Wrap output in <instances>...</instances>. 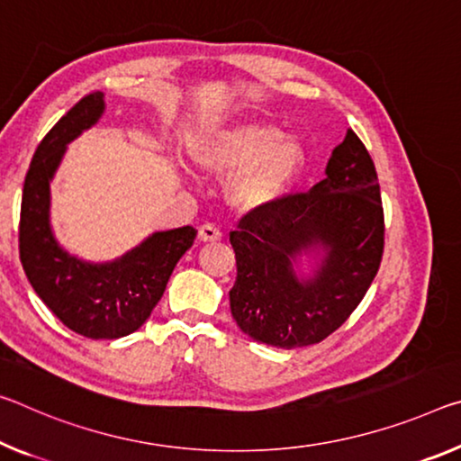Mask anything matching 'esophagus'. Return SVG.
<instances>
[{"instance_id":"obj_1","label":"esophagus","mask_w":461,"mask_h":461,"mask_svg":"<svg viewBox=\"0 0 461 461\" xmlns=\"http://www.w3.org/2000/svg\"><path fill=\"white\" fill-rule=\"evenodd\" d=\"M199 240L201 242H217L221 240V230L215 228L213 223H204L199 228Z\"/></svg>"}]
</instances>
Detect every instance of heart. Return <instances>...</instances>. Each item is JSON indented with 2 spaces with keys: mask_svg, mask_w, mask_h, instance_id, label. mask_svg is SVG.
<instances>
[{
  "mask_svg": "<svg viewBox=\"0 0 461 461\" xmlns=\"http://www.w3.org/2000/svg\"><path fill=\"white\" fill-rule=\"evenodd\" d=\"M194 166L211 176H230L228 196L242 211L279 203L302 176L303 143L265 121H238L203 131L188 148Z\"/></svg>",
  "mask_w": 461,
  "mask_h": 461,
  "instance_id": "obj_1",
  "label": "heart"
}]
</instances>
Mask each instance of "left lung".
Returning <instances> with one entry per match:
<instances>
[{
    "label": "left lung",
    "mask_w": 461,
    "mask_h": 461,
    "mask_svg": "<svg viewBox=\"0 0 461 461\" xmlns=\"http://www.w3.org/2000/svg\"><path fill=\"white\" fill-rule=\"evenodd\" d=\"M238 276L231 316L250 339L279 348L316 345L361 303L384 254L377 172L353 131L310 193L250 211L230 233ZM313 262L297 276L298 258Z\"/></svg>",
    "instance_id": "obj_1"
}]
</instances>
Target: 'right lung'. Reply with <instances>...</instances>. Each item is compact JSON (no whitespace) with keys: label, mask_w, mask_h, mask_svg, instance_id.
Wrapping results in <instances>:
<instances>
[{"label":"right lung","mask_w":461,"mask_h":461,"mask_svg":"<svg viewBox=\"0 0 461 461\" xmlns=\"http://www.w3.org/2000/svg\"><path fill=\"white\" fill-rule=\"evenodd\" d=\"M104 94L92 92L49 131L28 167L20 209V260L47 308L87 339H121L141 328L164 295L174 267L196 230L153 231L122 257L90 262L69 254L50 228V182L68 145L104 114Z\"/></svg>","instance_id":"obj_1"}]
</instances>
